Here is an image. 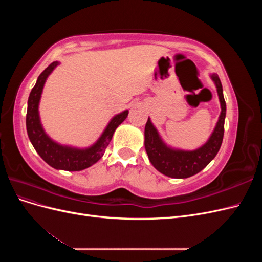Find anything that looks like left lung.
<instances>
[{"mask_svg":"<svg viewBox=\"0 0 262 262\" xmlns=\"http://www.w3.org/2000/svg\"><path fill=\"white\" fill-rule=\"evenodd\" d=\"M215 83L222 112L209 141L200 148L194 150L172 149L166 145L160 134L150 122L149 118L145 124L144 145L149 162L164 175L171 178H188L201 171L214 157L216 156L224 137V120L226 104L223 96V89L217 74L211 75Z\"/></svg>","mask_w":262,"mask_h":262,"instance_id":"left-lung-1","label":"left lung"}]
</instances>
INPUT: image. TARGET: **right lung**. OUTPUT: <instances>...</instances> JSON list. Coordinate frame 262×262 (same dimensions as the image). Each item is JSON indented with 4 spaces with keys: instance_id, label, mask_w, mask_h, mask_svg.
Masks as SVG:
<instances>
[{
    "instance_id": "add662e5",
    "label": "right lung",
    "mask_w": 262,
    "mask_h": 262,
    "mask_svg": "<svg viewBox=\"0 0 262 262\" xmlns=\"http://www.w3.org/2000/svg\"><path fill=\"white\" fill-rule=\"evenodd\" d=\"M59 64V62H52L46 68L43 72L38 76V80L34 89L31 90L28 98V107L26 115V128L28 138L36 152L40 155L42 160L55 169H63L69 171H78L90 167L93 164L98 162L104 155L107 146L113 139L114 132L117 126L122 123L128 117L129 112H125L115 116L109 122L104 133L99 140L93 146L80 149L69 146H63L53 142L43 131L40 119H39L38 105L41 97V93L47 77L52 72L53 69Z\"/></svg>"
}]
</instances>
